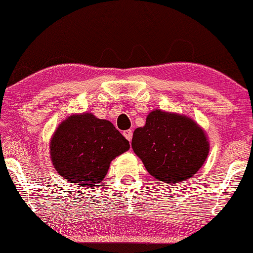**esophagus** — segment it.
Returning a JSON list of instances; mask_svg holds the SVG:
<instances>
[{
  "mask_svg": "<svg viewBox=\"0 0 253 253\" xmlns=\"http://www.w3.org/2000/svg\"><path fill=\"white\" fill-rule=\"evenodd\" d=\"M123 135L125 136V138L128 141H130L131 138H132V131H131V129H127V130L123 132Z\"/></svg>",
  "mask_w": 253,
  "mask_h": 253,
  "instance_id": "1",
  "label": "esophagus"
}]
</instances>
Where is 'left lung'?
Here are the masks:
<instances>
[{
  "instance_id": "1",
  "label": "left lung",
  "mask_w": 253,
  "mask_h": 253,
  "mask_svg": "<svg viewBox=\"0 0 253 253\" xmlns=\"http://www.w3.org/2000/svg\"><path fill=\"white\" fill-rule=\"evenodd\" d=\"M131 147L147 171L168 184L191 179L210 150L204 131L191 118L159 110L133 131Z\"/></svg>"
}]
</instances>
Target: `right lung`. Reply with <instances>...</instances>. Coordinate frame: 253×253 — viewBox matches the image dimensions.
Here are the masks:
<instances>
[{"instance_id": "right-lung-1", "label": "right lung", "mask_w": 253, "mask_h": 253, "mask_svg": "<svg viewBox=\"0 0 253 253\" xmlns=\"http://www.w3.org/2000/svg\"><path fill=\"white\" fill-rule=\"evenodd\" d=\"M128 149L129 141L111 122L90 113L68 117L50 142L53 167L62 179L88 187L102 182L111 161Z\"/></svg>"}]
</instances>
